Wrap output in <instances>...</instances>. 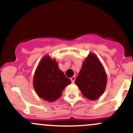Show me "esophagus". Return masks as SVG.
<instances>
[{"mask_svg": "<svg viewBox=\"0 0 133 133\" xmlns=\"http://www.w3.org/2000/svg\"><path fill=\"white\" fill-rule=\"evenodd\" d=\"M75 79H76V77H75V76H72V77H71V82H72V83H75Z\"/></svg>", "mask_w": 133, "mask_h": 133, "instance_id": "esophagus-1", "label": "esophagus"}]
</instances>
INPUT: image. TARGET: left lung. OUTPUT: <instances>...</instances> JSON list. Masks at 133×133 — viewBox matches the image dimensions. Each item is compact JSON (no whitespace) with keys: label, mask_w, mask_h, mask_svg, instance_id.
Masks as SVG:
<instances>
[{"label":"left lung","mask_w":133,"mask_h":133,"mask_svg":"<svg viewBox=\"0 0 133 133\" xmlns=\"http://www.w3.org/2000/svg\"><path fill=\"white\" fill-rule=\"evenodd\" d=\"M107 82V75L101 63L96 55L90 54L85 60L75 83L83 96L96 100L104 92Z\"/></svg>","instance_id":"1"}]
</instances>
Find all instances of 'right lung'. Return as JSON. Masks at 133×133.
<instances>
[{
	"mask_svg": "<svg viewBox=\"0 0 133 133\" xmlns=\"http://www.w3.org/2000/svg\"><path fill=\"white\" fill-rule=\"evenodd\" d=\"M70 83L71 80L58 69L55 60L48 56L42 58L34 77V87L39 97L49 102L55 101Z\"/></svg>",
	"mask_w": 133,
	"mask_h": 133,
	"instance_id": "add662e5",
	"label": "right lung"
}]
</instances>
